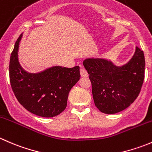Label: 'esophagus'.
Masks as SVG:
<instances>
[{"label": "esophagus", "instance_id": "34e87169", "mask_svg": "<svg viewBox=\"0 0 152 152\" xmlns=\"http://www.w3.org/2000/svg\"><path fill=\"white\" fill-rule=\"evenodd\" d=\"M80 74H81V76L82 77H87L88 76V73H87V70H85V68H83L82 66H81V68H80Z\"/></svg>", "mask_w": 152, "mask_h": 152}]
</instances>
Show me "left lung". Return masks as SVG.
<instances>
[{
  "instance_id": "obj_1",
  "label": "left lung",
  "mask_w": 152,
  "mask_h": 152,
  "mask_svg": "<svg viewBox=\"0 0 152 152\" xmlns=\"http://www.w3.org/2000/svg\"><path fill=\"white\" fill-rule=\"evenodd\" d=\"M83 65L91 82L95 105L102 113H119L138 96L145 76V57L138 47L123 66H116L111 61L99 58L86 59Z\"/></svg>"
}]
</instances>
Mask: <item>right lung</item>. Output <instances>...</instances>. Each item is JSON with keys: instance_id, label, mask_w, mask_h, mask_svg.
Here are the masks:
<instances>
[{"instance_id": "1", "label": "right lung", "mask_w": 152, "mask_h": 152, "mask_svg": "<svg viewBox=\"0 0 152 152\" xmlns=\"http://www.w3.org/2000/svg\"><path fill=\"white\" fill-rule=\"evenodd\" d=\"M22 37L15 44L10 61V79L15 97L28 111L38 116L51 118L65 110L70 89L79 80V67L54 66L38 73H29L18 62Z\"/></svg>"}]
</instances>
